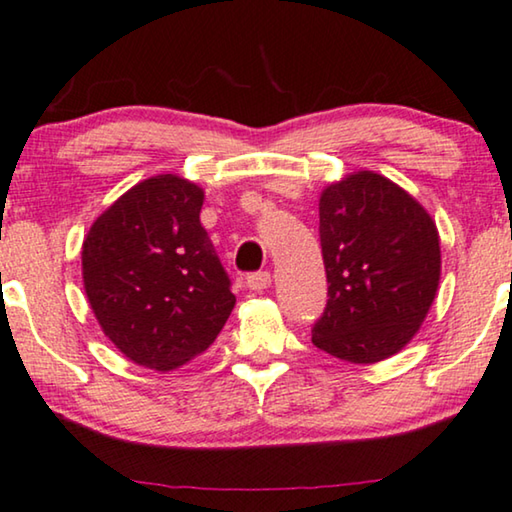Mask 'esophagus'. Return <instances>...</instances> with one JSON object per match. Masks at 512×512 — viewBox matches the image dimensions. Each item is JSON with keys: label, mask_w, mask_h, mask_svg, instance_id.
I'll list each match as a JSON object with an SVG mask.
<instances>
[{"label": "esophagus", "mask_w": 512, "mask_h": 512, "mask_svg": "<svg viewBox=\"0 0 512 512\" xmlns=\"http://www.w3.org/2000/svg\"><path fill=\"white\" fill-rule=\"evenodd\" d=\"M272 284V277L270 272H251L247 274V286L251 291H263V288H268Z\"/></svg>", "instance_id": "obj_1"}]
</instances>
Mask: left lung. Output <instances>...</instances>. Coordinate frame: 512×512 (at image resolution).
<instances>
[{
  "instance_id": "8db88e82",
  "label": "left lung",
  "mask_w": 512,
  "mask_h": 512,
  "mask_svg": "<svg viewBox=\"0 0 512 512\" xmlns=\"http://www.w3.org/2000/svg\"><path fill=\"white\" fill-rule=\"evenodd\" d=\"M318 219L330 286L311 342L358 365L390 358L411 342L436 298V224L416 198L374 170L325 187Z\"/></svg>"
}]
</instances>
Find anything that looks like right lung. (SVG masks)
I'll return each instance as SVG.
<instances>
[{
  "mask_svg": "<svg viewBox=\"0 0 512 512\" xmlns=\"http://www.w3.org/2000/svg\"><path fill=\"white\" fill-rule=\"evenodd\" d=\"M203 198L180 175H154L117 198L83 242L85 293L103 335L157 372L201 355L235 307L201 226Z\"/></svg>",
  "mask_w": 512,
  "mask_h": 512,
  "instance_id": "1",
  "label": "right lung"
}]
</instances>
